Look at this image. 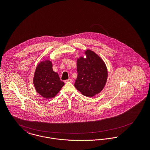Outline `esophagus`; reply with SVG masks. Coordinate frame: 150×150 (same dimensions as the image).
<instances>
[{"mask_svg":"<svg viewBox=\"0 0 150 150\" xmlns=\"http://www.w3.org/2000/svg\"><path fill=\"white\" fill-rule=\"evenodd\" d=\"M71 79H67V80H64V82H65V83H67V82H71Z\"/></svg>","mask_w":150,"mask_h":150,"instance_id":"1","label":"esophagus"}]
</instances>
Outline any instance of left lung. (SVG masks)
Segmentation results:
<instances>
[{"instance_id":"1","label":"left lung","mask_w":150,"mask_h":150,"mask_svg":"<svg viewBox=\"0 0 150 150\" xmlns=\"http://www.w3.org/2000/svg\"><path fill=\"white\" fill-rule=\"evenodd\" d=\"M86 58L77 60L78 77L75 88L87 97H93L101 92L106 84L107 70L103 61L91 50L85 52Z\"/></svg>"}]
</instances>
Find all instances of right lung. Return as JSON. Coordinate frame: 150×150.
Returning <instances> with one entry per match:
<instances>
[{
    "label": "right lung",
    "mask_w": 150,
    "mask_h": 150,
    "mask_svg": "<svg viewBox=\"0 0 150 150\" xmlns=\"http://www.w3.org/2000/svg\"><path fill=\"white\" fill-rule=\"evenodd\" d=\"M33 81L36 92L47 99L54 97L64 84L57 72L53 70L52 64L49 60L37 66Z\"/></svg>",
    "instance_id": "obj_1"
}]
</instances>
